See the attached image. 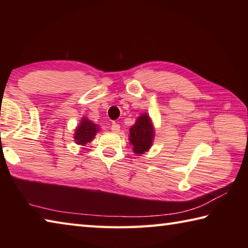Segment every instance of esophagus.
<instances>
[{"mask_svg": "<svg viewBox=\"0 0 248 248\" xmlns=\"http://www.w3.org/2000/svg\"><path fill=\"white\" fill-rule=\"evenodd\" d=\"M111 131L115 132V133L119 132L120 131V124H118L117 123H112V124H111Z\"/></svg>", "mask_w": 248, "mask_h": 248, "instance_id": "esophagus-1", "label": "esophagus"}]
</instances>
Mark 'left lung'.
<instances>
[{
  "label": "left lung",
  "mask_w": 248,
  "mask_h": 248,
  "mask_svg": "<svg viewBox=\"0 0 248 248\" xmlns=\"http://www.w3.org/2000/svg\"><path fill=\"white\" fill-rule=\"evenodd\" d=\"M155 136V129L149 114L143 112L136 120V124L130 127L129 142L132 145L133 153L144 154L151 149Z\"/></svg>",
  "instance_id": "8db88e82"
}]
</instances>
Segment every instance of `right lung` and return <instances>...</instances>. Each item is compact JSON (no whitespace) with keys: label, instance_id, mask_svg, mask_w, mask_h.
I'll list each match as a JSON object with an SVG mask.
<instances>
[{"label":"right lung","instance_id":"right-lung-1","mask_svg":"<svg viewBox=\"0 0 248 248\" xmlns=\"http://www.w3.org/2000/svg\"><path fill=\"white\" fill-rule=\"evenodd\" d=\"M99 125L94 124L86 117H83L74 131V141L78 145H85L94 139L96 133L99 131Z\"/></svg>","mask_w":248,"mask_h":248}]
</instances>
